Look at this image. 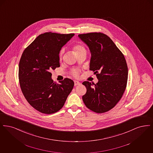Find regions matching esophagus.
<instances>
[{
    "instance_id": "34e87169",
    "label": "esophagus",
    "mask_w": 153,
    "mask_h": 153,
    "mask_svg": "<svg viewBox=\"0 0 153 153\" xmlns=\"http://www.w3.org/2000/svg\"><path fill=\"white\" fill-rule=\"evenodd\" d=\"M74 85L76 86V85H80V82L78 81H74Z\"/></svg>"
}]
</instances>
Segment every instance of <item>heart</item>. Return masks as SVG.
I'll return each instance as SVG.
<instances>
[{
    "label": "heart",
    "instance_id": "b5f03b06",
    "mask_svg": "<svg viewBox=\"0 0 153 153\" xmlns=\"http://www.w3.org/2000/svg\"><path fill=\"white\" fill-rule=\"evenodd\" d=\"M73 50L74 51H75V53L78 54L79 53H80L81 52L84 51H86V49L81 44H78L75 45L74 46H73ZM63 53H64V50L62 49L61 51H59V58H62V55H63ZM72 75L73 76L76 77H79V71L77 69L76 70H74L72 71Z\"/></svg>",
    "mask_w": 153,
    "mask_h": 153
}]
</instances>
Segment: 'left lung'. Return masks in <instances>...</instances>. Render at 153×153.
<instances>
[{
	"instance_id": "8db88e82",
	"label": "left lung",
	"mask_w": 153,
	"mask_h": 153,
	"mask_svg": "<svg viewBox=\"0 0 153 153\" xmlns=\"http://www.w3.org/2000/svg\"><path fill=\"white\" fill-rule=\"evenodd\" d=\"M91 53V71L95 72L98 82L84 81L87 92L82 100L88 108L102 114L113 108L122 98L127 86L128 68L123 54L105 34H79ZM94 85V86L93 85Z\"/></svg>"
}]
</instances>
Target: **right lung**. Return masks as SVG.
I'll return each instance as SVG.
<instances>
[{
	"mask_svg": "<svg viewBox=\"0 0 153 153\" xmlns=\"http://www.w3.org/2000/svg\"><path fill=\"white\" fill-rule=\"evenodd\" d=\"M74 35L45 33L22 53L18 73L20 87L28 102L41 113L51 114L61 109L73 89V80L65 78L57 84L51 79L50 72L59 67V51Z\"/></svg>",
	"mask_w": 153,
	"mask_h": 153,
	"instance_id": "obj_1",
	"label": "right lung"
}]
</instances>
